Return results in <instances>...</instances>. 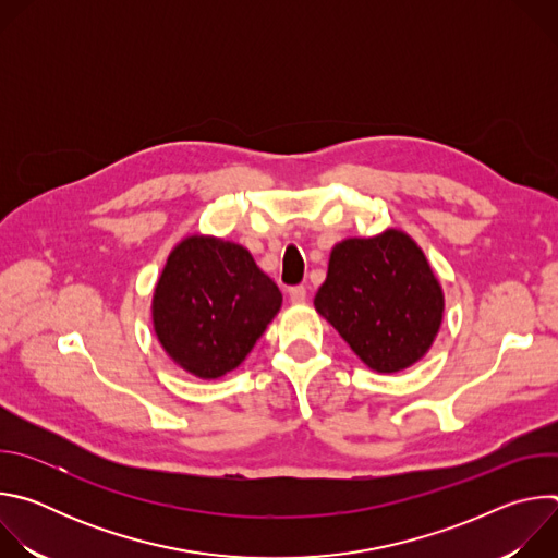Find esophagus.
I'll return each instance as SVG.
<instances>
[{
  "instance_id": "obj_1",
  "label": "esophagus",
  "mask_w": 558,
  "mask_h": 558,
  "mask_svg": "<svg viewBox=\"0 0 558 558\" xmlns=\"http://www.w3.org/2000/svg\"><path fill=\"white\" fill-rule=\"evenodd\" d=\"M289 300H291L293 304H302V302L306 300V287H302V284L291 287V289H289Z\"/></svg>"
}]
</instances>
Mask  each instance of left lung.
<instances>
[{
    "instance_id": "8db88e82",
    "label": "left lung",
    "mask_w": 558,
    "mask_h": 558,
    "mask_svg": "<svg viewBox=\"0 0 558 558\" xmlns=\"http://www.w3.org/2000/svg\"><path fill=\"white\" fill-rule=\"evenodd\" d=\"M313 304L368 368L397 373L430 351L446 298L424 250L388 227L333 245Z\"/></svg>"
}]
</instances>
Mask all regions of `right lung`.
<instances>
[{
    "label": "right lung",
    "instance_id": "right-lung-1",
    "mask_svg": "<svg viewBox=\"0 0 558 558\" xmlns=\"http://www.w3.org/2000/svg\"><path fill=\"white\" fill-rule=\"evenodd\" d=\"M282 306L250 250L192 233L170 252L151 295V327L170 360L198 379L245 362Z\"/></svg>",
    "mask_w": 558,
    "mask_h": 558
}]
</instances>
